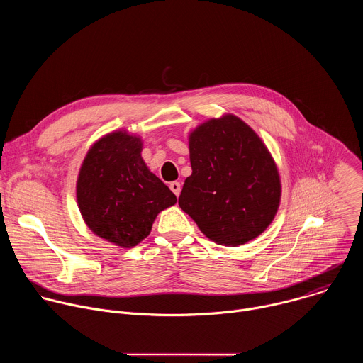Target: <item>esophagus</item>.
Masks as SVG:
<instances>
[{"mask_svg":"<svg viewBox=\"0 0 363 363\" xmlns=\"http://www.w3.org/2000/svg\"><path fill=\"white\" fill-rule=\"evenodd\" d=\"M169 188H171V191H172L177 196L181 194V184H179V182H177V181L171 182V184H169Z\"/></svg>","mask_w":363,"mask_h":363,"instance_id":"34e87169","label":"esophagus"}]
</instances>
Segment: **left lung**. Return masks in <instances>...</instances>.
<instances>
[{
	"instance_id": "left-lung-1",
	"label": "left lung",
	"mask_w": 363,
	"mask_h": 363,
	"mask_svg": "<svg viewBox=\"0 0 363 363\" xmlns=\"http://www.w3.org/2000/svg\"><path fill=\"white\" fill-rule=\"evenodd\" d=\"M192 174L178 203L199 230L224 245L260 235L280 202V178L266 145L241 119L228 115L189 136Z\"/></svg>"
}]
</instances>
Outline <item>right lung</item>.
I'll return each instance as SVG.
<instances>
[{
	"instance_id": "add662e5",
	"label": "right lung",
	"mask_w": 363,
	"mask_h": 363,
	"mask_svg": "<svg viewBox=\"0 0 363 363\" xmlns=\"http://www.w3.org/2000/svg\"><path fill=\"white\" fill-rule=\"evenodd\" d=\"M140 150L136 136L106 135L87 152L77 179V202L87 227L125 248L146 238L157 216L177 202L147 169Z\"/></svg>"
}]
</instances>
